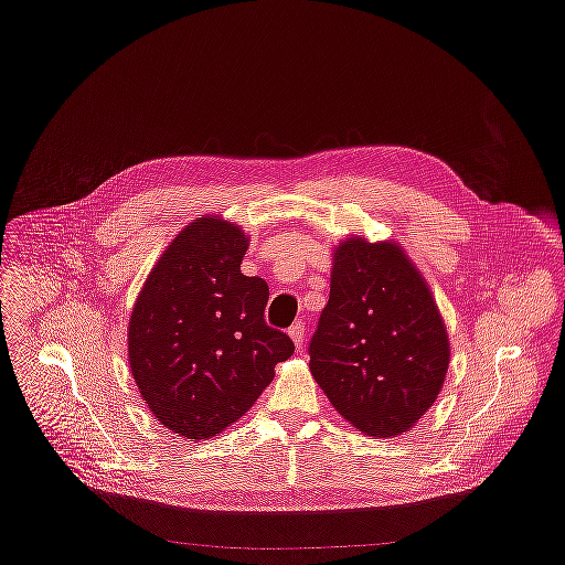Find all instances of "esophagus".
<instances>
[{
	"instance_id": "esophagus-1",
	"label": "esophagus",
	"mask_w": 565,
	"mask_h": 565,
	"mask_svg": "<svg viewBox=\"0 0 565 565\" xmlns=\"http://www.w3.org/2000/svg\"><path fill=\"white\" fill-rule=\"evenodd\" d=\"M288 334H290V339L295 341V348H297V350H301V348H303V323H301V321H297L295 326H290Z\"/></svg>"
}]
</instances>
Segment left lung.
<instances>
[{
  "label": "left lung",
  "mask_w": 565,
  "mask_h": 565,
  "mask_svg": "<svg viewBox=\"0 0 565 565\" xmlns=\"http://www.w3.org/2000/svg\"><path fill=\"white\" fill-rule=\"evenodd\" d=\"M310 372L334 411L370 437L408 433L441 393L450 341L426 279L393 242L334 248Z\"/></svg>",
  "instance_id": "1"
}]
</instances>
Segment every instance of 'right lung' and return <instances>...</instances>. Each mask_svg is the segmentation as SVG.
<instances>
[{
  "mask_svg": "<svg viewBox=\"0 0 565 565\" xmlns=\"http://www.w3.org/2000/svg\"><path fill=\"white\" fill-rule=\"evenodd\" d=\"M248 235L198 217L163 250L128 321V361L154 419L185 439L235 424L295 352L266 323L268 284L242 273Z\"/></svg>",
  "mask_w": 565,
  "mask_h": 565,
  "instance_id": "add662e5",
  "label": "right lung"
}]
</instances>
